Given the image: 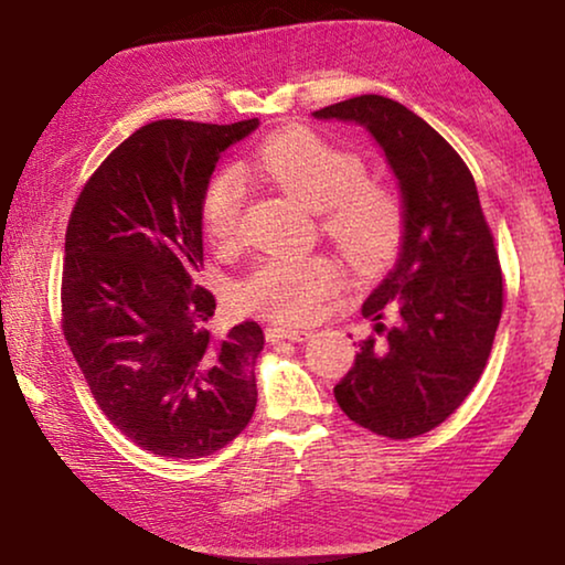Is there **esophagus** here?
I'll return each instance as SVG.
<instances>
[{
	"mask_svg": "<svg viewBox=\"0 0 565 565\" xmlns=\"http://www.w3.org/2000/svg\"><path fill=\"white\" fill-rule=\"evenodd\" d=\"M308 337H311V331L298 329V327H273V329H267L269 342H277V339H290V342H306Z\"/></svg>",
	"mask_w": 565,
	"mask_h": 565,
	"instance_id": "obj_1",
	"label": "esophagus"
}]
</instances>
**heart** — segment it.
Masks as SVG:
<instances>
[{"instance_id": "heart-1", "label": "heart", "mask_w": 565, "mask_h": 565, "mask_svg": "<svg viewBox=\"0 0 565 565\" xmlns=\"http://www.w3.org/2000/svg\"><path fill=\"white\" fill-rule=\"evenodd\" d=\"M262 174L321 211V228L354 265L373 267L388 259L401 236V205L391 190L365 180V161L339 149L308 128H285L254 153ZM244 177L223 167L207 180L200 203L205 234L231 244L242 228ZM339 265L321 257H273L254 269L238 288V300L267 319L306 321L337 288Z\"/></svg>"}]
</instances>
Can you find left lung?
Here are the masks:
<instances>
[{
	"label": "left lung",
	"mask_w": 565,
	"mask_h": 565,
	"mask_svg": "<svg viewBox=\"0 0 565 565\" xmlns=\"http://www.w3.org/2000/svg\"><path fill=\"white\" fill-rule=\"evenodd\" d=\"M316 120L362 126L404 203L398 259L362 303L360 344L334 398L354 424L391 439L443 424L481 377L501 319V267L473 174L429 122L396 99L362 95Z\"/></svg>",
	"instance_id": "left-lung-1"
}]
</instances>
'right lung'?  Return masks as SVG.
Wrapping results in <instances>:
<instances>
[{
    "instance_id": "right-lung-1",
    "label": "right lung",
    "mask_w": 565,
    "mask_h": 565,
    "mask_svg": "<svg viewBox=\"0 0 565 565\" xmlns=\"http://www.w3.org/2000/svg\"><path fill=\"white\" fill-rule=\"evenodd\" d=\"M259 120H157L128 136L76 200L66 228L64 337L103 414L159 458H205L257 406V321L213 337L200 203L215 164Z\"/></svg>"
}]
</instances>
